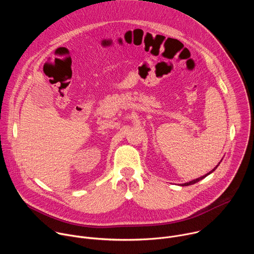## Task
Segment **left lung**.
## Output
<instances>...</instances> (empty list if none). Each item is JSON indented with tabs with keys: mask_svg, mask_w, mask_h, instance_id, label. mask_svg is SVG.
<instances>
[{
	"mask_svg": "<svg viewBox=\"0 0 254 254\" xmlns=\"http://www.w3.org/2000/svg\"><path fill=\"white\" fill-rule=\"evenodd\" d=\"M222 161V160H221ZM221 161L218 163V165H217L212 171H210L209 173H207L206 175H204V176H202V177H200V178H197V179H194V180H192V181H190V182H187V183H184V184H180L181 186H190V185H193V184H195V183H197V182H199V181H201V180H203L204 178H206L208 175H210V174H212L216 169H217V167H218L219 165H220V163H221Z\"/></svg>",
	"mask_w": 254,
	"mask_h": 254,
	"instance_id": "8db88e82",
	"label": "left lung"
}]
</instances>
